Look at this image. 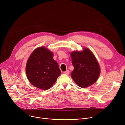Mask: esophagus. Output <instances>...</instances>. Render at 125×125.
<instances>
[{
    "instance_id": "esophagus-1",
    "label": "esophagus",
    "mask_w": 125,
    "mask_h": 125,
    "mask_svg": "<svg viewBox=\"0 0 125 125\" xmlns=\"http://www.w3.org/2000/svg\"><path fill=\"white\" fill-rule=\"evenodd\" d=\"M64 74H67V75H68V74L69 73V70H66V71L64 72Z\"/></svg>"
}]
</instances>
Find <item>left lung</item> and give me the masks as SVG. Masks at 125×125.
I'll list each match as a JSON object with an SVG mask.
<instances>
[{"instance_id":"left-lung-1","label":"left lung","mask_w":125,"mask_h":125,"mask_svg":"<svg viewBox=\"0 0 125 125\" xmlns=\"http://www.w3.org/2000/svg\"><path fill=\"white\" fill-rule=\"evenodd\" d=\"M74 70L71 73L73 80L82 88L87 87L96 82L101 70L95 57L88 48L82 51L71 53Z\"/></svg>"}]
</instances>
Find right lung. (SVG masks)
<instances>
[{"instance_id": "1", "label": "right lung", "mask_w": 125, "mask_h": 125, "mask_svg": "<svg viewBox=\"0 0 125 125\" xmlns=\"http://www.w3.org/2000/svg\"><path fill=\"white\" fill-rule=\"evenodd\" d=\"M53 53L44 47L33 51L27 61L26 67L28 80L34 86L43 89L50 88L55 83L61 71Z\"/></svg>"}]
</instances>
